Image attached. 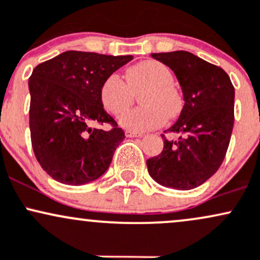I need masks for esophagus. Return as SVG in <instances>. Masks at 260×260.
<instances>
[{"instance_id": "esophagus-1", "label": "esophagus", "mask_w": 260, "mask_h": 260, "mask_svg": "<svg viewBox=\"0 0 260 260\" xmlns=\"http://www.w3.org/2000/svg\"><path fill=\"white\" fill-rule=\"evenodd\" d=\"M125 135H126V138H141L142 134L135 133V131H131V130H126L125 131Z\"/></svg>"}]
</instances>
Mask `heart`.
<instances>
[{
  "mask_svg": "<svg viewBox=\"0 0 260 260\" xmlns=\"http://www.w3.org/2000/svg\"><path fill=\"white\" fill-rule=\"evenodd\" d=\"M174 77L169 67L156 60H147L131 66L126 71V83L113 74L101 87L103 107L113 115H121L133 106L135 93L144 107L122 115L120 124L125 129L144 133L162 126L167 116L173 118L179 112V98L173 89Z\"/></svg>",
  "mask_w": 260,
  "mask_h": 260,
  "instance_id": "obj_1",
  "label": "heart"
}]
</instances>
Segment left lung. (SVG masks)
<instances>
[{"label": "left lung", "instance_id": "obj_1", "mask_svg": "<svg viewBox=\"0 0 260 260\" xmlns=\"http://www.w3.org/2000/svg\"><path fill=\"white\" fill-rule=\"evenodd\" d=\"M167 65L179 81L184 107L173 126L165 133L177 134L163 150L147 159L150 176L159 184L189 190L205 183L220 168L235 121V88L221 67L189 51L151 54Z\"/></svg>", "mask_w": 260, "mask_h": 260}]
</instances>
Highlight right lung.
Segmentation results:
<instances>
[{
	"instance_id": "add662e5",
	"label": "right lung",
	"mask_w": 260,
	"mask_h": 260,
	"mask_svg": "<svg viewBox=\"0 0 260 260\" xmlns=\"http://www.w3.org/2000/svg\"><path fill=\"white\" fill-rule=\"evenodd\" d=\"M133 57L71 50L33 70L29 77L31 147L52 179L86 184L109 167L125 133L104 110L101 87ZM97 123H110L112 129H98Z\"/></svg>"
}]
</instances>
